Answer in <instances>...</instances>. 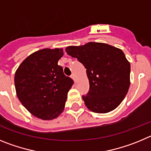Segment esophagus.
I'll use <instances>...</instances> for the list:
<instances>
[{
    "label": "esophagus",
    "mask_w": 151,
    "mask_h": 151,
    "mask_svg": "<svg viewBox=\"0 0 151 151\" xmlns=\"http://www.w3.org/2000/svg\"><path fill=\"white\" fill-rule=\"evenodd\" d=\"M70 77L74 80V82L76 83V79H75V76H74V74H71V76H70Z\"/></svg>",
    "instance_id": "obj_1"
}]
</instances>
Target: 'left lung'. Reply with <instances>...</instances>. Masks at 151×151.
<instances>
[{"label":"left lung","instance_id":"1","mask_svg":"<svg viewBox=\"0 0 151 151\" xmlns=\"http://www.w3.org/2000/svg\"><path fill=\"white\" fill-rule=\"evenodd\" d=\"M65 51L86 69L89 90L82 96L86 106L99 114L117 108L130 85V63L123 51L107 43L96 42L70 46Z\"/></svg>","mask_w":151,"mask_h":151}]
</instances>
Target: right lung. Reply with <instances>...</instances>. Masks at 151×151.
<instances>
[{"instance_id": "1", "label": "right lung", "mask_w": 151, "mask_h": 151, "mask_svg": "<svg viewBox=\"0 0 151 151\" xmlns=\"http://www.w3.org/2000/svg\"><path fill=\"white\" fill-rule=\"evenodd\" d=\"M62 49H43L28 56L16 70V95L32 114L42 119L56 118L63 111L68 92L74 84L58 62Z\"/></svg>"}]
</instances>
